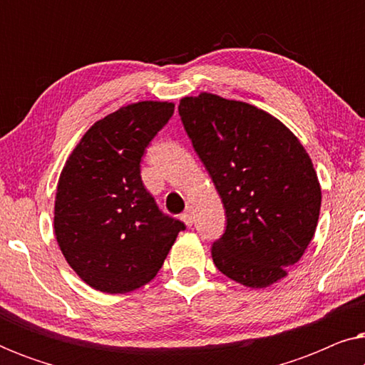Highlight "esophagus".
Masks as SVG:
<instances>
[{
  "label": "esophagus",
  "mask_w": 365,
  "mask_h": 365,
  "mask_svg": "<svg viewBox=\"0 0 365 365\" xmlns=\"http://www.w3.org/2000/svg\"><path fill=\"white\" fill-rule=\"evenodd\" d=\"M181 219H182L184 222H186V226H192V222H194V216H192V212H191V211L182 212V214H181Z\"/></svg>",
  "instance_id": "1"
}]
</instances>
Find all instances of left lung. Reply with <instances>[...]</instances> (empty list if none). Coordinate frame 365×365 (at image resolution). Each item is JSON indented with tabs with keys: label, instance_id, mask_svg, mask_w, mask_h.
Wrapping results in <instances>:
<instances>
[{
	"label": "left lung",
	"instance_id": "8db88e82",
	"mask_svg": "<svg viewBox=\"0 0 365 365\" xmlns=\"http://www.w3.org/2000/svg\"><path fill=\"white\" fill-rule=\"evenodd\" d=\"M178 109L226 209V231L211 249L216 267L252 289L281 281L312 241L321 211L306 149L252 104L201 93Z\"/></svg>",
	"mask_w": 365,
	"mask_h": 365
}]
</instances>
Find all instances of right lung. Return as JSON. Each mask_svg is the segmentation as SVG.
Returning a JSON list of instances; mask_svg holds the SVG:
<instances>
[{
    "mask_svg": "<svg viewBox=\"0 0 365 365\" xmlns=\"http://www.w3.org/2000/svg\"><path fill=\"white\" fill-rule=\"evenodd\" d=\"M173 113L168 101L123 106L94 123L64 164L54 236L73 271L96 291L143 287L186 229L159 211L139 169L148 144Z\"/></svg>",
    "mask_w": 365,
    "mask_h": 365,
    "instance_id": "right-lung-1",
    "label": "right lung"
}]
</instances>
